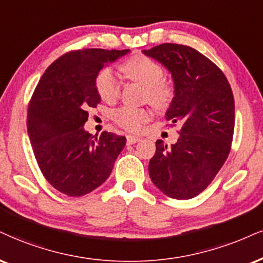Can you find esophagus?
Instances as JSON below:
<instances>
[{
  "label": "esophagus",
  "instance_id": "obj_1",
  "mask_svg": "<svg viewBox=\"0 0 263 263\" xmlns=\"http://www.w3.org/2000/svg\"><path fill=\"white\" fill-rule=\"evenodd\" d=\"M138 141H140V138L139 137H134V135H128V137H126V142H128L129 145L137 144Z\"/></svg>",
  "mask_w": 263,
  "mask_h": 263
}]
</instances>
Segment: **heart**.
<instances>
[{
    "mask_svg": "<svg viewBox=\"0 0 263 263\" xmlns=\"http://www.w3.org/2000/svg\"><path fill=\"white\" fill-rule=\"evenodd\" d=\"M123 73L126 78L146 86L147 100L157 108H164L170 105L173 97V87L167 83L164 70L160 64L144 54L132 57L123 64ZM96 90L103 101L113 102L121 95V84L111 68H103L97 74L95 80ZM152 118V112L148 108L122 107L113 113V121L125 130L138 132L145 123Z\"/></svg>",
    "mask_w": 263,
    "mask_h": 263,
    "instance_id": "b5f03b06",
    "label": "heart"
}]
</instances>
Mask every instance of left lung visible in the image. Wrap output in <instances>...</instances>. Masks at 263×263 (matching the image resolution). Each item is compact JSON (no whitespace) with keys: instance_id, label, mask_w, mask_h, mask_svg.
<instances>
[{"instance_id":"1","label":"left lung","mask_w":263,"mask_h":263,"mask_svg":"<svg viewBox=\"0 0 263 263\" xmlns=\"http://www.w3.org/2000/svg\"><path fill=\"white\" fill-rule=\"evenodd\" d=\"M170 70L174 97L166 113L179 138L156 141L148 163L152 183L164 195L187 200L202 193L228 157L234 133V97L221 69L195 48L162 44L142 51Z\"/></svg>"}]
</instances>
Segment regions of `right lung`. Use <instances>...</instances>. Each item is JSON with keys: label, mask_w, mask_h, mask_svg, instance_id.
<instances>
[{"label": "right lung", "mask_w": 263, "mask_h": 263, "mask_svg": "<svg viewBox=\"0 0 263 263\" xmlns=\"http://www.w3.org/2000/svg\"><path fill=\"white\" fill-rule=\"evenodd\" d=\"M129 50L83 48L64 53L45 70L28 106L35 158L48 183L68 196L91 193L111 174L125 137L84 130L89 109L101 101L95 80Z\"/></svg>", "instance_id": "add662e5"}]
</instances>
